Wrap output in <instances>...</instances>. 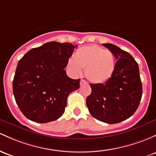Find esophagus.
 Returning <instances> with one entry per match:
<instances>
[{"instance_id": "34e87169", "label": "esophagus", "mask_w": 156, "mask_h": 156, "mask_svg": "<svg viewBox=\"0 0 156 156\" xmlns=\"http://www.w3.org/2000/svg\"><path fill=\"white\" fill-rule=\"evenodd\" d=\"M87 82L86 81H84L83 79H81V82H80V85H81V86H82V85H83V84H87Z\"/></svg>"}]
</instances>
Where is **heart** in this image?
<instances>
[{
  "instance_id": "1",
  "label": "heart",
  "mask_w": 156,
  "mask_h": 156,
  "mask_svg": "<svg viewBox=\"0 0 156 156\" xmlns=\"http://www.w3.org/2000/svg\"><path fill=\"white\" fill-rule=\"evenodd\" d=\"M67 66L75 75H80L81 69H85V75L90 81L104 83L113 75L115 59L111 51L91 44L79 48L73 59L68 60Z\"/></svg>"
}]
</instances>
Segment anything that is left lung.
Instances as JSON below:
<instances>
[{"mask_svg": "<svg viewBox=\"0 0 156 156\" xmlns=\"http://www.w3.org/2000/svg\"><path fill=\"white\" fill-rule=\"evenodd\" d=\"M117 60L112 78L104 83H90L86 103L92 117L117 124L131 117L139 106L142 83L138 63L133 56L112 44H103Z\"/></svg>", "mask_w": 156, "mask_h": 156, "instance_id": "obj_1", "label": "left lung"}]
</instances>
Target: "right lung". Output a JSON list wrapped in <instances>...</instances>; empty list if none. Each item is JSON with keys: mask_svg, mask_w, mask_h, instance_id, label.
I'll use <instances>...</instances> for the list:
<instances>
[{"mask_svg": "<svg viewBox=\"0 0 156 156\" xmlns=\"http://www.w3.org/2000/svg\"><path fill=\"white\" fill-rule=\"evenodd\" d=\"M75 47L69 43L48 42L30 49L18 61L13 94L28 119L47 123L64 114L69 95L80 87L81 79L69 78L64 69Z\"/></svg>", "mask_w": 156, "mask_h": 156, "instance_id": "obj_1", "label": "right lung"}]
</instances>
